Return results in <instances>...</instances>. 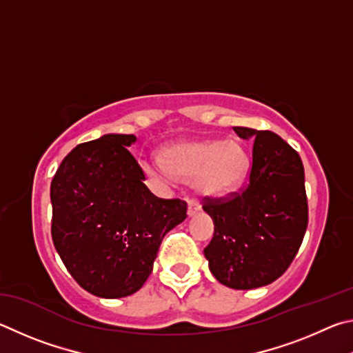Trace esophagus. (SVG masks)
<instances>
[{"label": "esophagus", "instance_id": "esophagus-1", "mask_svg": "<svg viewBox=\"0 0 353 353\" xmlns=\"http://www.w3.org/2000/svg\"><path fill=\"white\" fill-rule=\"evenodd\" d=\"M200 205H199V201H195V200H189V203H188V215L189 217H194L195 214H199L200 212Z\"/></svg>", "mask_w": 353, "mask_h": 353}]
</instances>
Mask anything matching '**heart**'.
I'll return each instance as SVG.
<instances>
[{"instance_id":"1","label":"heart","mask_w":353,"mask_h":353,"mask_svg":"<svg viewBox=\"0 0 353 353\" xmlns=\"http://www.w3.org/2000/svg\"><path fill=\"white\" fill-rule=\"evenodd\" d=\"M161 161H142V170L161 181L194 180L206 199L228 196L240 189L250 173L251 157L236 139H192L165 147Z\"/></svg>"}]
</instances>
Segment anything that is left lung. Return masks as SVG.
<instances>
[{"label": "left lung", "instance_id": "left-lung-1", "mask_svg": "<svg viewBox=\"0 0 353 353\" xmlns=\"http://www.w3.org/2000/svg\"><path fill=\"white\" fill-rule=\"evenodd\" d=\"M254 139L250 184L232 199H206L214 237L205 248L215 279L234 290H252L285 273L308 223L304 165L281 136L234 127Z\"/></svg>", "mask_w": 353, "mask_h": 353}]
</instances>
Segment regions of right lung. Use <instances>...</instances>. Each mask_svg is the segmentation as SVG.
<instances>
[{
  "instance_id": "1",
  "label": "right lung",
  "mask_w": 353,
  "mask_h": 353,
  "mask_svg": "<svg viewBox=\"0 0 353 353\" xmlns=\"http://www.w3.org/2000/svg\"><path fill=\"white\" fill-rule=\"evenodd\" d=\"M134 134L79 144L51 183L52 242L86 292L125 298L144 285L167 232L186 220L181 200L154 196L128 152Z\"/></svg>"
}]
</instances>
